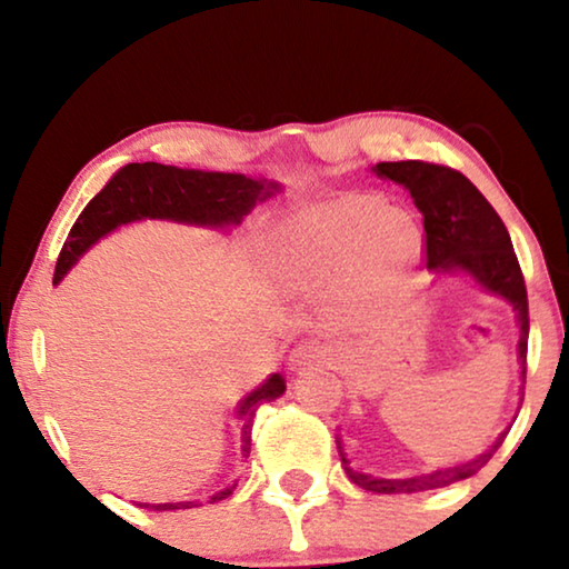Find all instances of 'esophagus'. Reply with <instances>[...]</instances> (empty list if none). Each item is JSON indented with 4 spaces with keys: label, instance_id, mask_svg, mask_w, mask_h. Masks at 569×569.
<instances>
[{
    "label": "esophagus",
    "instance_id": "1",
    "mask_svg": "<svg viewBox=\"0 0 569 569\" xmlns=\"http://www.w3.org/2000/svg\"><path fill=\"white\" fill-rule=\"evenodd\" d=\"M326 355H329V352H326V347L321 345V341L306 339V341H300V345L292 349V355H290V368H292V370L310 368V365L323 362Z\"/></svg>",
    "mask_w": 569,
    "mask_h": 569
}]
</instances>
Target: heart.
I'll return each instance as SVG.
<instances>
[{"mask_svg":"<svg viewBox=\"0 0 569 569\" xmlns=\"http://www.w3.org/2000/svg\"><path fill=\"white\" fill-rule=\"evenodd\" d=\"M419 251V232L372 193H345L295 214L271 243V263L290 287H316L362 267L368 282H388Z\"/></svg>","mask_w":569,"mask_h":569,"instance_id":"1","label":"heart"}]
</instances>
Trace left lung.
<instances>
[{
  "mask_svg": "<svg viewBox=\"0 0 569 569\" xmlns=\"http://www.w3.org/2000/svg\"><path fill=\"white\" fill-rule=\"evenodd\" d=\"M378 176L391 178V181L407 186L415 204L422 212L425 222V259L427 269L432 271H469L485 290L502 295L512 302L520 323L518 357H520V378L526 383V357H528V295L526 279L520 271L518 256L512 251L508 228L495 212L492 204L481 197V191L469 178L448 166L422 160H401V162H378ZM485 453L471 458V461L448 466L432 473H419V477L403 479H380L370 477L355 466L341 448V438L337 435V448L345 463L347 477L357 487L368 489L376 495H415L427 489H440L456 481H463L485 466L500 442Z\"/></svg>",
  "mask_w": 569,
  "mask_h": 569,
  "instance_id": "8db88e82",
  "label": "left lung"
}]
</instances>
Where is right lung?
Instances as JSON below:
<instances>
[{
	"label": "right lung",
	"instance_id": "1",
	"mask_svg": "<svg viewBox=\"0 0 569 569\" xmlns=\"http://www.w3.org/2000/svg\"><path fill=\"white\" fill-rule=\"evenodd\" d=\"M274 186V183H271ZM269 197L267 186L240 173H204V170H183L160 162H129L116 170L103 189L90 199L77 222L69 230V238L61 248L53 284L61 282L69 267L88 251V248L119 228V224L144 220H176L193 224H236L248 209ZM284 378L274 372L263 383L238 403V417L243 419V453H251V427L256 409L263 401H274L284 393ZM236 485L209 497V502H220L232 495ZM147 508V505H144ZM152 510H189L197 502H162L150 505Z\"/></svg>",
	"mask_w": 569,
	"mask_h": 569
}]
</instances>
